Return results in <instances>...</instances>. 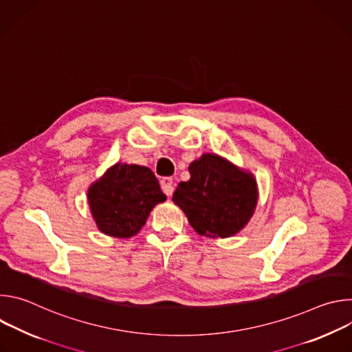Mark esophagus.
<instances>
[{
	"instance_id": "esophagus-1",
	"label": "esophagus",
	"mask_w": 352,
	"mask_h": 352,
	"mask_svg": "<svg viewBox=\"0 0 352 352\" xmlns=\"http://www.w3.org/2000/svg\"><path fill=\"white\" fill-rule=\"evenodd\" d=\"M160 184H162L163 192H164L167 196H171V195L174 193V181H173V178L166 177V178H163V179L160 181Z\"/></svg>"
}]
</instances>
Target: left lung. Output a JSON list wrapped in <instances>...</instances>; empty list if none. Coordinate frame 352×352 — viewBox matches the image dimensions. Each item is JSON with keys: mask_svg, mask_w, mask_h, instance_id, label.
Wrapping results in <instances>:
<instances>
[{"mask_svg": "<svg viewBox=\"0 0 352 352\" xmlns=\"http://www.w3.org/2000/svg\"><path fill=\"white\" fill-rule=\"evenodd\" d=\"M190 178L173 195L199 235L227 238L239 232L258 204L254 175L226 159L206 153L189 166Z\"/></svg>", "mask_w": 352, "mask_h": 352, "instance_id": "obj_1", "label": "left lung"}]
</instances>
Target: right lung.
<instances>
[{"instance_id":"add662e5","label":"right lung","mask_w":352,"mask_h":352,"mask_svg":"<svg viewBox=\"0 0 352 352\" xmlns=\"http://www.w3.org/2000/svg\"><path fill=\"white\" fill-rule=\"evenodd\" d=\"M166 199L152 170L126 163L110 167L87 190L97 228L117 238L138 234L152 209Z\"/></svg>"}]
</instances>
